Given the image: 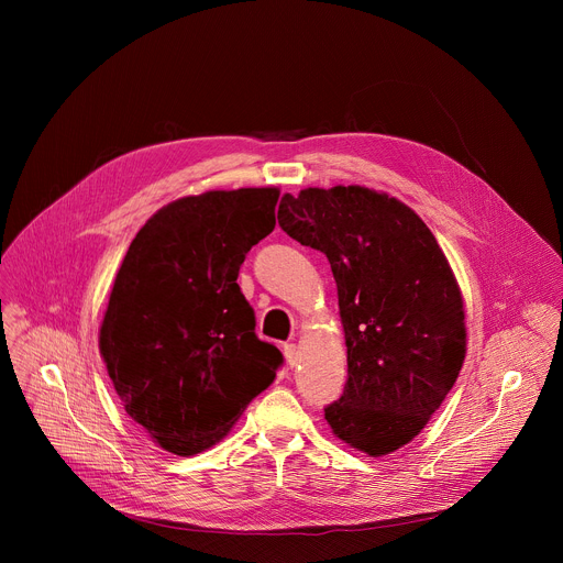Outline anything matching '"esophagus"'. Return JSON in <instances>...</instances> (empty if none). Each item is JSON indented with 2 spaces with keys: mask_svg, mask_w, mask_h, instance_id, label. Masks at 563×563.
Instances as JSON below:
<instances>
[{
  "mask_svg": "<svg viewBox=\"0 0 563 563\" xmlns=\"http://www.w3.org/2000/svg\"><path fill=\"white\" fill-rule=\"evenodd\" d=\"M283 352H285V358H287V365H289V367H296V365L300 363V354H298L296 343H285Z\"/></svg>",
  "mask_w": 563,
  "mask_h": 563,
  "instance_id": "34e87169",
  "label": "esophagus"
}]
</instances>
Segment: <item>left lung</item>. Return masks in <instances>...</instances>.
<instances>
[{"label": "left lung", "instance_id": "left-lung-1", "mask_svg": "<svg viewBox=\"0 0 563 563\" xmlns=\"http://www.w3.org/2000/svg\"><path fill=\"white\" fill-rule=\"evenodd\" d=\"M278 224L336 280L347 383L325 408L332 432L369 456L410 443L465 358L463 298L437 238L408 205L356 185L285 194Z\"/></svg>", "mask_w": 563, "mask_h": 563}]
</instances>
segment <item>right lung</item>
<instances>
[{
  "instance_id": "1",
  "label": "right lung",
  "mask_w": 563,
  "mask_h": 563,
  "mask_svg": "<svg viewBox=\"0 0 563 563\" xmlns=\"http://www.w3.org/2000/svg\"><path fill=\"white\" fill-rule=\"evenodd\" d=\"M278 196L261 187L174 200L118 269L100 354L126 415L167 452L191 456L224 439L283 365L235 283L276 227Z\"/></svg>"
}]
</instances>
